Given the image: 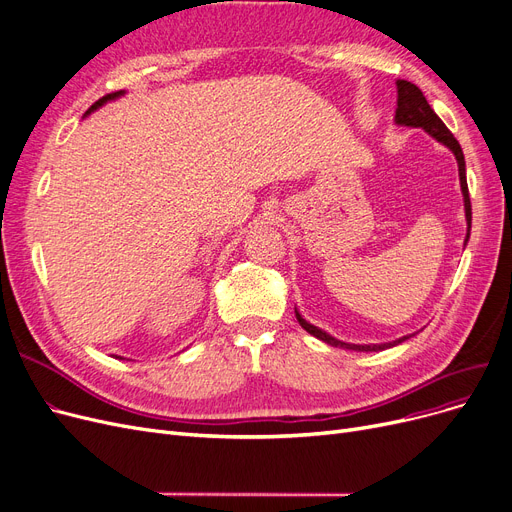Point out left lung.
Listing matches in <instances>:
<instances>
[{
	"label": "left lung",
	"instance_id": "1",
	"mask_svg": "<svg viewBox=\"0 0 512 512\" xmlns=\"http://www.w3.org/2000/svg\"><path fill=\"white\" fill-rule=\"evenodd\" d=\"M397 85V108H395V123L397 125H406V127H420L425 129L431 138H435L437 142H441L443 146H448L454 157L458 161V175H460V188H462V196H464V213H466V226H469V230H466V240L464 244L469 242V236H471V198H469V186H466V165H464V154H462V148L458 144V140L452 136V131L443 125V121L435 115V110L429 106L427 98L422 96V92L418 90V87L410 81H404V79H397L395 81ZM295 316L299 320V324L309 332V335H314L316 339L332 345V347H343V349H353V351H383V349H389V347H395L399 343H404L406 339L410 337H402L397 341H391V343H381V345H351V343H343L335 337H330L328 332H324L322 328L309 324L307 320L301 318L299 311L295 309Z\"/></svg>",
	"mask_w": 512,
	"mask_h": 512
}]
</instances>
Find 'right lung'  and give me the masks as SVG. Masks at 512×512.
I'll return each instance as SVG.
<instances>
[{"label":"right lung","instance_id":"right-lung-1","mask_svg":"<svg viewBox=\"0 0 512 512\" xmlns=\"http://www.w3.org/2000/svg\"><path fill=\"white\" fill-rule=\"evenodd\" d=\"M123 94H125V92H113V94H106V96H102V98H100L98 102H94V104H92L90 108H87V113H85V115H90V113H94V110H96V108L104 106V104H106V102H110V100H117V98H119V96H123Z\"/></svg>","mask_w":512,"mask_h":512}]
</instances>
